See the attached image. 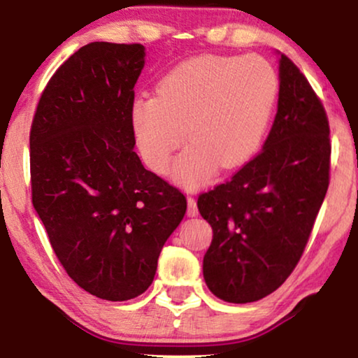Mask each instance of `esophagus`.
Wrapping results in <instances>:
<instances>
[{
    "label": "esophagus",
    "instance_id": "1",
    "mask_svg": "<svg viewBox=\"0 0 358 358\" xmlns=\"http://www.w3.org/2000/svg\"><path fill=\"white\" fill-rule=\"evenodd\" d=\"M187 215L189 217H197V213H199V208H197V200H195L194 197H187Z\"/></svg>",
    "mask_w": 358,
    "mask_h": 358
}]
</instances>
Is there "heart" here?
Returning a JSON list of instances; mask_svg holds the SVG:
<instances>
[{
  "instance_id": "heart-1",
  "label": "heart",
  "mask_w": 358,
  "mask_h": 358,
  "mask_svg": "<svg viewBox=\"0 0 358 358\" xmlns=\"http://www.w3.org/2000/svg\"><path fill=\"white\" fill-rule=\"evenodd\" d=\"M278 91L271 63L257 55H200L179 63L156 86V96L131 101L130 122L141 159L164 174L197 185L220 169L238 168L262 143Z\"/></svg>"
}]
</instances>
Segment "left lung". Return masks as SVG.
Segmentation results:
<instances>
[{
    "mask_svg": "<svg viewBox=\"0 0 358 358\" xmlns=\"http://www.w3.org/2000/svg\"><path fill=\"white\" fill-rule=\"evenodd\" d=\"M329 169L324 106L282 53L278 109L264 148L197 200L213 229L203 256L213 295L228 303L257 301L290 277L326 197Z\"/></svg>",
    "mask_w": 358,
    "mask_h": 358,
    "instance_id": "8db88e82",
    "label": "left lung"
}]
</instances>
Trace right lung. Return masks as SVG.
Masks as SVG:
<instances>
[{
  "label": "right lung",
  "mask_w": 358,
  "mask_h": 358,
  "mask_svg": "<svg viewBox=\"0 0 358 358\" xmlns=\"http://www.w3.org/2000/svg\"><path fill=\"white\" fill-rule=\"evenodd\" d=\"M143 66L141 43L81 47L48 80L29 136L32 203L53 252L73 282L109 301L151 285L187 208L134 151L130 106Z\"/></svg>",
  "instance_id": "add662e5"
}]
</instances>
